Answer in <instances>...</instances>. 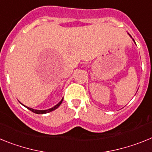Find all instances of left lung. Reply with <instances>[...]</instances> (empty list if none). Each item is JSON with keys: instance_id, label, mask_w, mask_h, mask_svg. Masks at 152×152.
<instances>
[{"instance_id": "left-lung-1", "label": "left lung", "mask_w": 152, "mask_h": 152, "mask_svg": "<svg viewBox=\"0 0 152 152\" xmlns=\"http://www.w3.org/2000/svg\"><path fill=\"white\" fill-rule=\"evenodd\" d=\"M128 34H129V33H128ZM129 36H130V37H131V38H132V36H130V35H129ZM132 40H133V41H134V39H132ZM134 42H135V41H134Z\"/></svg>"}]
</instances>
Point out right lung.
Masks as SVG:
<instances>
[{"mask_svg": "<svg viewBox=\"0 0 152 152\" xmlns=\"http://www.w3.org/2000/svg\"><path fill=\"white\" fill-rule=\"evenodd\" d=\"M62 100H63V98H62V99H61V101H60L59 103H58V104H56V105L54 106V107H52V108L48 109V110H35V109H33V108H30V107H26V106H24L23 104V105L25 107H26V108H27L28 110H30V111H32V112L35 113H36V114H45V113H49V112H52V111H53V110H56V109H57L58 107L60 105H61V103H62ZM21 104H22V103H21Z\"/></svg>", "mask_w": 152, "mask_h": 152, "instance_id": "right-lung-1", "label": "right lung"}]
</instances>
